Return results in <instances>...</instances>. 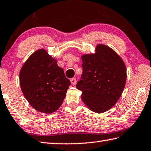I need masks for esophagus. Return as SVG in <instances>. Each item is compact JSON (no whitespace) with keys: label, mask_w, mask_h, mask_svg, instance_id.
Listing matches in <instances>:
<instances>
[{"label":"esophagus","mask_w":151,"mask_h":151,"mask_svg":"<svg viewBox=\"0 0 151 151\" xmlns=\"http://www.w3.org/2000/svg\"><path fill=\"white\" fill-rule=\"evenodd\" d=\"M70 81H71V83H72V85H76V82H77L76 78H72L70 79Z\"/></svg>","instance_id":"1"}]
</instances>
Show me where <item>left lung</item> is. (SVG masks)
Listing matches in <instances>:
<instances>
[{
  "mask_svg": "<svg viewBox=\"0 0 151 151\" xmlns=\"http://www.w3.org/2000/svg\"><path fill=\"white\" fill-rule=\"evenodd\" d=\"M82 72L76 88L81 99L92 111L102 113L120 97L126 81V66L110 47L99 45L95 54L82 56Z\"/></svg>",
  "mask_w": 151,
  "mask_h": 151,
  "instance_id": "left-lung-1",
  "label": "left lung"
}]
</instances>
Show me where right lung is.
<instances>
[{"label": "right lung", "mask_w": 151, "mask_h": 151, "mask_svg": "<svg viewBox=\"0 0 151 151\" xmlns=\"http://www.w3.org/2000/svg\"><path fill=\"white\" fill-rule=\"evenodd\" d=\"M19 83L33 109L51 114L58 109L71 85L64 70L43 49L34 52L19 72Z\"/></svg>", "instance_id": "right-lung-1"}]
</instances>
